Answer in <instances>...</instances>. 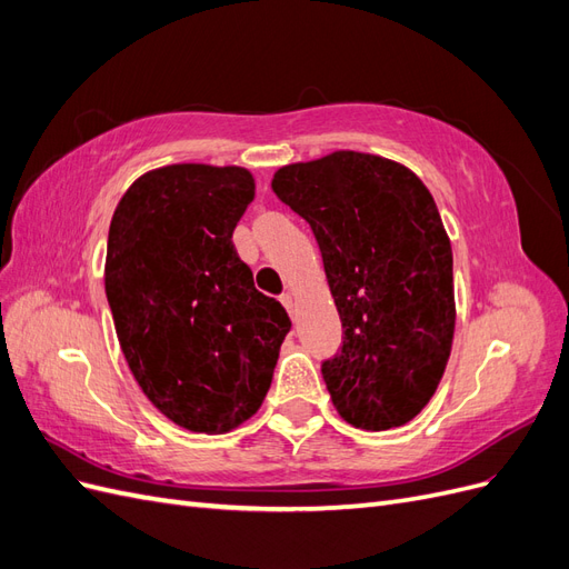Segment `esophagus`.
<instances>
[{
    "instance_id": "esophagus-1",
    "label": "esophagus",
    "mask_w": 569,
    "mask_h": 569,
    "mask_svg": "<svg viewBox=\"0 0 569 569\" xmlns=\"http://www.w3.org/2000/svg\"><path fill=\"white\" fill-rule=\"evenodd\" d=\"M280 301H282V306L287 308V311H289V316L295 318V297H291L289 291H287V295H282V297H280Z\"/></svg>"
}]
</instances>
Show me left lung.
Instances as JSON below:
<instances>
[{"instance_id":"left-lung-1","label":"left lung","mask_w":569,"mask_h":569,"mask_svg":"<svg viewBox=\"0 0 569 569\" xmlns=\"http://www.w3.org/2000/svg\"><path fill=\"white\" fill-rule=\"evenodd\" d=\"M272 192L311 226L341 318L322 363L341 420L368 432L432 399L456 330L453 253L425 182L399 161L339 149L278 168Z\"/></svg>"}]
</instances>
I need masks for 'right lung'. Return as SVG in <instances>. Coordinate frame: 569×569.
Returning a JSON list of instances; mask_svg holds the SVG:
<instances>
[{"instance_id": "add662e5", "label": "right lung", "mask_w": 569, "mask_h": 569, "mask_svg": "<svg viewBox=\"0 0 569 569\" xmlns=\"http://www.w3.org/2000/svg\"><path fill=\"white\" fill-rule=\"evenodd\" d=\"M253 197L242 166L173 163L137 178L111 218L120 349L147 399L197 435L232 432L261 408L291 327L232 244Z\"/></svg>"}]
</instances>
